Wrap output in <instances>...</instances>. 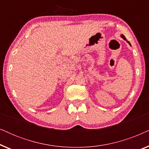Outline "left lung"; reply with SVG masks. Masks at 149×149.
Here are the masks:
<instances>
[{
    "mask_svg": "<svg viewBox=\"0 0 149 149\" xmlns=\"http://www.w3.org/2000/svg\"><path fill=\"white\" fill-rule=\"evenodd\" d=\"M121 37L122 38H123V39H124V40H126V41H127V42H128V43H129V44H130V46H131V44H130V42L129 41H127V39H126V38L125 37V36H124V35H123V34H121Z\"/></svg>",
    "mask_w": 149,
    "mask_h": 149,
    "instance_id": "obj_1",
    "label": "left lung"
}]
</instances>
